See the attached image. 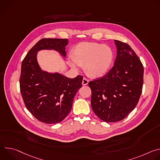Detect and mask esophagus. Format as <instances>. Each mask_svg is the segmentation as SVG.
I'll return each mask as SVG.
<instances>
[{
	"label": "esophagus",
	"instance_id": "1",
	"mask_svg": "<svg viewBox=\"0 0 160 160\" xmlns=\"http://www.w3.org/2000/svg\"><path fill=\"white\" fill-rule=\"evenodd\" d=\"M88 83V80L86 78H83L82 80V85H86Z\"/></svg>",
	"mask_w": 160,
	"mask_h": 160
}]
</instances>
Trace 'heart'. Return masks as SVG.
I'll return each instance as SVG.
<instances>
[{"mask_svg":"<svg viewBox=\"0 0 160 160\" xmlns=\"http://www.w3.org/2000/svg\"><path fill=\"white\" fill-rule=\"evenodd\" d=\"M69 64L74 69L84 66L85 73L90 77L104 75L112 61L111 49L106 45L97 42H82L78 44L72 52Z\"/></svg>","mask_w":160,"mask_h":160,"instance_id":"heart-1","label":"heart"}]
</instances>
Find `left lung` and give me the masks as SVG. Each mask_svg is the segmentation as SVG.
I'll use <instances>...</instances> for the list:
<instances>
[{"mask_svg": "<svg viewBox=\"0 0 160 160\" xmlns=\"http://www.w3.org/2000/svg\"><path fill=\"white\" fill-rule=\"evenodd\" d=\"M115 64L102 77L88 82L91 106L106 122L123 120L138 104L143 86L144 67L139 58L125 42L115 40Z\"/></svg>", "mask_w": 160, "mask_h": 160, "instance_id": "obj_1", "label": "left lung"}]
</instances>
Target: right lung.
Listing matches in <instances>:
<instances>
[{
    "instance_id": "right-lung-1",
    "label": "right lung",
    "mask_w": 160,
    "mask_h": 160,
    "mask_svg": "<svg viewBox=\"0 0 160 160\" xmlns=\"http://www.w3.org/2000/svg\"><path fill=\"white\" fill-rule=\"evenodd\" d=\"M64 38H42L28 51L22 61L20 92L25 106L38 120L53 124L62 121L72 108L77 92L82 87L83 77L72 79L59 73L43 72L37 61V51L55 49L66 56Z\"/></svg>"
}]
</instances>
